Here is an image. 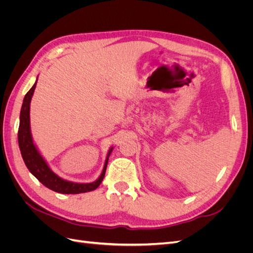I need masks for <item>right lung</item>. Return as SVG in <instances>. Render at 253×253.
<instances>
[{"mask_svg":"<svg viewBox=\"0 0 253 253\" xmlns=\"http://www.w3.org/2000/svg\"><path fill=\"white\" fill-rule=\"evenodd\" d=\"M38 78L30 88L27 94L25 95L24 99H23L21 113H20V126H19V132H18V141L21 154L23 157V160L27 167L29 172L32 173L35 177L42 182L45 187L48 189L55 191L58 193L62 194H79V193H85L89 192L97 189L100 183L103 180V177L106 171V166H108L109 157L114 149V147H111L108 155H106L105 162L102 172L99 177L93 181V182H74L61 178L55 172H53L46 160L41 155V153L38 150L36 143L34 142L32 131H30V102H32V98L34 95V91L36 89Z\"/></svg>","mask_w":253,"mask_h":253,"instance_id":"right-lung-1","label":"right lung"}]
</instances>
